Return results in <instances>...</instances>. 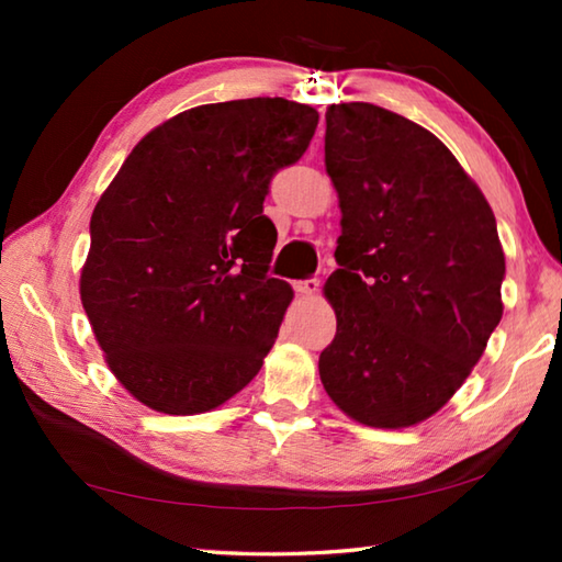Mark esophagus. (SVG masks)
Returning <instances> with one entry per match:
<instances>
[{
  "label": "esophagus",
  "mask_w": 562,
  "mask_h": 562,
  "mask_svg": "<svg viewBox=\"0 0 562 562\" xmlns=\"http://www.w3.org/2000/svg\"><path fill=\"white\" fill-rule=\"evenodd\" d=\"M294 292L302 294V297H312V294L319 292V280L317 278L297 280V282H294Z\"/></svg>",
  "instance_id": "34e87169"
}]
</instances>
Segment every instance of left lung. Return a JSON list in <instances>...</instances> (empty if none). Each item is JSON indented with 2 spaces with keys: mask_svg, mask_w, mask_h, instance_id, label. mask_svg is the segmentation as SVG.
I'll list each match as a JSON object with an SVG mask.
<instances>
[{
  "mask_svg": "<svg viewBox=\"0 0 562 562\" xmlns=\"http://www.w3.org/2000/svg\"><path fill=\"white\" fill-rule=\"evenodd\" d=\"M325 119L341 235L319 379L355 422L406 429L459 392L503 317L496 215L418 123L364 101L331 103Z\"/></svg>",
  "mask_w": 562,
  "mask_h": 562,
  "instance_id": "1",
  "label": "left lung"
}]
</instances>
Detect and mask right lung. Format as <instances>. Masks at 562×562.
I'll return each mask as SVG.
<instances>
[{
    "label": "right lung",
    "mask_w": 562,
    "mask_h": 562,
    "mask_svg": "<svg viewBox=\"0 0 562 562\" xmlns=\"http://www.w3.org/2000/svg\"><path fill=\"white\" fill-rule=\"evenodd\" d=\"M288 99L205 103L131 150L91 215L81 304L126 392L160 414L225 404L260 372L292 302L268 278L270 180L315 136Z\"/></svg>",
    "instance_id": "obj_1"
}]
</instances>
